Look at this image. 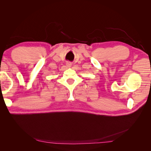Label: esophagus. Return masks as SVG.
<instances>
[{
	"label": "esophagus",
	"mask_w": 151,
	"mask_h": 151,
	"mask_svg": "<svg viewBox=\"0 0 151 151\" xmlns=\"http://www.w3.org/2000/svg\"><path fill=\"white\" fill-rule=\"evenodd\" d=\"M66 66L67 67H70L71 66H72V63H70V62H67L66 63Z\"/></svg>",
	"instance_id": "obj_1"
}]
</instances>
